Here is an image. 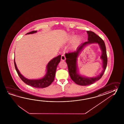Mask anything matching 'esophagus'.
Returning <instances> with one entry per match:
<instances>
[{"label":"esophagus","mask_w":124,"mask_h":124,"mask_svg":"<svg viewBox=\"0 0 124 124\" xmlns=\"http://www.w3.org/2000/svg\"><path fill=\"white\" fill-rule=\"evenodd\" d=\"M61 59L62 61H64L66 59V57L65 56V55L64 54H63L62 55H61Z\"/></svg>","instance_id":"1"}]
</instances>
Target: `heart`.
<instances>
[{
    "label": "heart",
    "mask_w": 124,
    "mask_h": 124,
    "mask_svg": "<svg viewBox=\"0 0 124 124\" xmlns=\"http://www.w3.org/2000/svg\"><path fill=\"white\" fill-rule=\"evenodd\" d=\"M74 37V36H73V35H72V36H71V38L72 39ZM78 39H76V40H75V41H74V46H76V45L77 44V42L78 41Z\"/></svg>",
    "instance_id": "heart-1"
}]
</instances>
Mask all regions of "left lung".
Wrapping results in <instances>:
<instances>
[{
    "label": "left lung",
    "instance_id": "left-lung-1",
    "mask_svg": "<svg viewBox=\"0 0 124 124\" xmlns=\"http://www.w3.org/2000/svg\"><path fill=\"white\" fill-rule=\"evenodd\" d=\"M87 32L88 34V41L81 44L80 46L77 48L76 51L65 54L66 63L68 65L69 73L71 78L76 84L80 85H88L100 80L104 74L107 65V55L105 42L102 39L94 32L90 31H87ZM94 43H97L99 44L102 50V54L101 58L103 61V70L102 72L96 77L88 78L82 77L78 73L76 63L77 57L84 47L87 44Z\"/></svg>",
    "mask_w": 124,
    "mask_h": 124
}]
</instances>
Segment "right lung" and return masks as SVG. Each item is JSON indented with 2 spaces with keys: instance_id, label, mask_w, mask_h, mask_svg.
<instances>
[{
  "instance_id": "obj_1",
  "label": "right lung",
  "mask_w": 124,
  "mask_h": 124,
  "mask_svg": "<svg viewBox=\"0 0 124 124\" xmlns=\"http://www.w3.org/2000/svg\"><path fill=\"white\" fill-rule=\"evenodd\" d=\"M37 31H33L26 34H30L36 33ZM61 55H59L54 58L48 63L47 66V72L44 77L38 80H29L20 74L17 68L14 58V64L17 72L20 79L23 82L28 85L36 88H44L49 86L54 80L55 72L58 64L61 61Z\"/></svg>"
}]
</instances>
